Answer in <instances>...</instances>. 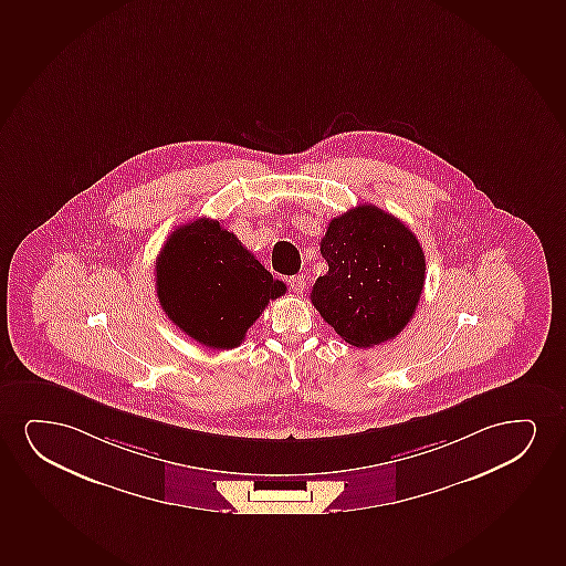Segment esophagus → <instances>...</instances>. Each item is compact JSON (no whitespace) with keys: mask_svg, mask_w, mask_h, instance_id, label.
Masks as SVG:
<instances>
[{"mask_svg":"<svg viewBox=\"0 0 566 566\" xmlns=\"http://www.w3.org/2000/svg\"><path fill=\"white\" fill-rule=\"evenodd\" d=\"M287 286H290V290H292L294 294H303V290H305V276H303V274L290 276V279H287Z\"/></svg>","mask_w":566,"mask_h":566,"instance_id":"esophagus-1","label":"esophagus"}]
</instances>
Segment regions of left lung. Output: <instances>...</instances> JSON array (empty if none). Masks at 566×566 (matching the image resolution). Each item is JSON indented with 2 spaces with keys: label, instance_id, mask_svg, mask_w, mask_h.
Instances as JSON below:
<instances>
[{
  "label": "left lung",
  "instance_id": "1",
  "mask_svg": "<svg viewBox=\"0 0 566 566\" xmlns=\"http://www.w3.org/2000/svg\"><path fill=\"white\" fill-rule=\"evenodd\" d=\"M321 253L328 272L316 279L311 302L324 321L360 349L396 338L424 287L417 235L394 214L365 203L332 219Z\"/></svg>",
  "mask_w": 566,
  "mask_h": 566
}]
</instances>
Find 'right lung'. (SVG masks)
<instances>
[{"mask_svg":"<svg viewBox=\"0 0 566 566\" xmlns=\"http://www.w3.org/2000/svg\"><path fill=\"white\" fill-rule=\"evenodd\" d=\"M155 286L165 315L211 349H232L245 339L271 300L286 284L211 219H196L167 238L155 263Z\"/></svg>","mask_w":566,"mask_h":566,"instance_id":"add662e5","label":"right lung"}]
</instances>
